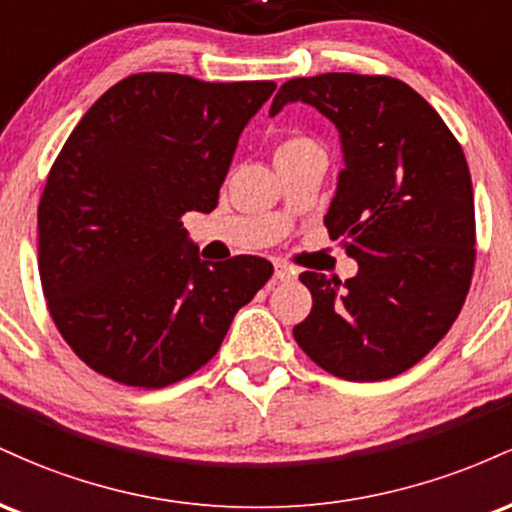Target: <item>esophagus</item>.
Here are the masks:
<instances>
[{
	"mask_svg": "<svg viewBox=\"0 0 512 512\" xmlns=\"http://www.w3.org/2000/svg\"><path fill=\"white\" fill-rule=\"evenodd\" d=\"M293 276H296V269H291L289 264H284V262L274 264V279L276 281H291Z\"/></svg>",
	"mask_w": 512,
	"mask_h": 512,
	"instance_id": "34e87169",
	"label": "esophagus"
}]
</instances>
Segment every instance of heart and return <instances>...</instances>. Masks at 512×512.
<instances>
[{
    "label": "heart",
    "instance_id": "b5f03b06",
    "mask_svg": "<svg viewBox=\"0 0 512 512\" xmlns=\"http://www.w3.org/2000/svg\"><path fill=\"white\" fill-rule=\"evenodd\" d=\"M303 149H317V144L313 142V139L301 137V134H293V137L284 139V142L276 146V156L293 154V151H303Z\"/></svg>",
    "mask_w": 512,
    "mask_h": 512
}]
</instances>
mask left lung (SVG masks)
Here are the masks:
<instances>
[{
    "label": "left lung",
    "instance_id": "obj_1",
    "mask_svg": "<svg viewBox=\"0 0 512 512\" xmlns=\"http://www.w3.org/2000/svg\"><path fill=\"white\" fill-rule=\"evenodd\" d=\"M296 101L339 129L344 168L325 226L330 238L346 240L358 272L344 284L303 272L313 310L293 337L337 378H395L448 334L472 284L477 238L467 158L436 110L392 76L291 79L269 115Z\"/></svg>",
    "mask_w": 512,
    "mask_h": 512
}]
</instances>
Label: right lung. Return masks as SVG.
<instances>
[{
  "label": "right lung",
  "instance_id": "add662e5",
  "mask_svg": "<svg viewBox=\"0 0 512 512\" xmlns=\"http://www.w3.org/2000/svg\"><path fill=\"white\" fill-rule=\"evenodd\" d=\"M274 88L132 74L69 134L40 197L38 269L57 330L88 368L146 390L178 383L274 274L255 255L199 260L182 228L187 211L219 204L240 132Z\"/></svg>",
  "mask_w": 512,
  "mask_h": 512
}]
</instances>
